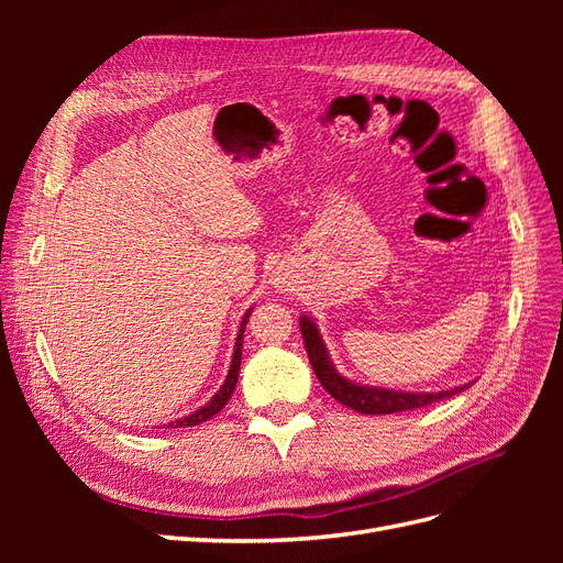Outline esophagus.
<instances>
[{
    "label": "esophagus",
    "instance_id": "1",
    "mask_svg": "<svg viewBox=\"0 0 563 563\" xmlns=\"http://www.w3.org/2000/svg\"><path fill=\"white\" fill-rule=\"evenodd\" d=\"M269 284L275 286L277 291H286L288 284H291V277H288L284 269H277V272H272V279H269Z\"/></svg>",
    "mask_w": 563,
    "mask_h": 563
}]
</instances>
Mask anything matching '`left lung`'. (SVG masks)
I'll return each instance as SVG.
<instances>
[{
  "label": "left lung",
  "mask_w": 563,
  "mask_h": 563,
  "mask_svg": "<svg viewBox=\"0 0 563 563\" xmlns=\"http://www.w3.org/2000/svg\"><path fill=\"white\" fill-rule=\"evenodd\" d=\"M300 333L305 340V350H308L310 364L317 373L319 383L329 395L340 401L343 406L352 408V411H360L364 416H385V413H399V411H411V408H422L428 404L449 399L457 391H463L470 385L453 387V389H441V391H397V389H385V387H371L360 385L354 380H347L340 376L335 366L331 364V356L327 352V345L319 335L317 323L310 317H300Z\"/></svg>",
  "instance_id": "obj_1"
}]
</instances>
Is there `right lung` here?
I'll return each instance as SVG.
<instances>
[{"label":"right lung","mask_w":563,"mask_h":563,"mask_svg":"<svg viewBox=\"0 0 563 563\" xmlns=\"http://www.w3.org/2000/svg\"><path fill=\"white\" fill-rule=\"evenodd\" d=\"M249 317H251V310H249V312L244 314V319H242L240 335H236V343H234L232 364H230V371H228V378H225L223 387H220L207 404L199 406L195 413L185 416V418H180V420L168 422L166 428H195V424L207 422V420H211L216 413L223 411L225 404H228V401H230V397H232L234 387H236V378H240V366H242V345H244V331H246V321H249Z\"/></svg>","instance_id":"add662e5"}]
</instances>
